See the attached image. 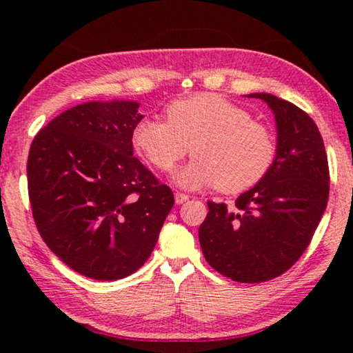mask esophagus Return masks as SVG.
I'll use <instances>...</instances> for the list:
<instances>
[{"mask_svg":"<svg viewBox=\"0 0 353 353\" xmlns=\"http://www.w3.org/2000/svg\"><path fill=\"white\" fill-rule=\"evenodd\" d=\"M174 199H176V204H183L185 201H188V194H183V193H177L174 194Z\"/></svg>","mask_w":353,"mask_h":353,"instance_id":"esophagus-1","label":"esophagus"}]
</instances>
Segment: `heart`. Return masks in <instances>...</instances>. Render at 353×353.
Returning a JSON list of instances; mask_svg holds the SVG:
<instances>
[{
	"mask_svg": "<svg viewBox=\"0 0 353 353\" xmlns=\"http://www.w3.org/2000/svg\"><path fill=\"white\" fill-rule=\"evenodd\" d=\"M166 121L145 118L132 143L155 170L168 172L187 155L194 160L174 176L185 188L216 187L236 194L260 183L276 159L272 130L216 93L177 99L165 109Z\"/></svg>",
	"mask_w": 353,
	"mask_h": 353,
	"instance_id": "1",
	"label": "heart"
}]
</instances>
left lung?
<instances>
[{"label":"left lung","instance_id":"left-lung-1","mask_svg":"<svg viewBox=\"0 0 353 353\" xmlns=\"http://www.w3.org/2000/svg\"><path fill=\"white\" fill-rule=\"evenodd\" d=\"M276 115L277 155L260 183L238 196L234 210L208 201L199 227L202 254L235 282L282 276L305 252L330 190L324 141L307 112L270 93H254Z\"/></svg>","mask_w":353,"mask_h":353}]
</instances>
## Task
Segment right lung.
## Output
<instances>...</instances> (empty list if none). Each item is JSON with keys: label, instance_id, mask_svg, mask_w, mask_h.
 <instances>
[{"label": "right lung", "instance_id": "right-lung-1", "mask_svg": "<svg viewBox=\"0 0 353 353\" xmlns=\"http://www.w3.org/2000/svg\"><path fill=\"white\" fill-rule=\"evenodd\" d=\"M139 103H85L39 130L28 191L46 246L94 280L128 277L149 259L174 194L134 155Z\"/></svg>", "mask_w": 353, "mask_h": 353}]
</instances>
